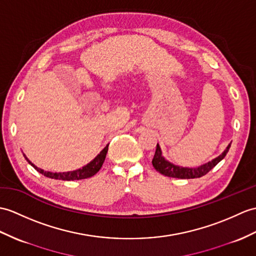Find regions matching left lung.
I'll list each match as a JSON object with an SVG mask.
<instances>
[{"instance_id":"left-lung-1","label":"left lung","mask_w":256,"mask_h":256,"mask_svg":"<svg viewBox=\"0 0 256 256\" xmlns=\"http://www.w3.org/2000/svg\"><path fill=\"white\" fill-rule=\"evenodd\" d=\"M230 145L231 144L228 145V147L226 148V150L220 156H218L217 158L212 160L210 162L200 166L198 168H183L167 162V160L162 157V150H160L159 145L157 144L156 152H155V156L152 158V164L154 166V168H155L159 174H162L166 176L178 178V179H195V178H200L207 174L219 162H222V160L226 157V155H227Z\"/></svg>"}]
</instances>
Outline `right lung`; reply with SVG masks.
I'll return each mask as SVG.
<instances>
[{
  "label": "right lung",
  "instance_id": "add662e5",
  "mask_svg": "<svg viewBox=\"0 0 256 256\" xmlns=\"http://www.w3.org/2000/svg\"><path fill=\"white\" fill-rule=\"evenodd\" d=\"M108 147L109 145H106L102 150L100 152L99 155L94 158L92 162H89L85 167H82V169L78 170H75V171H70V172H49V171H44V170H41L39 168L36 167L34 166L29 160L26 158L27 162L30 164L32 167L39 171L41 174H44L46 178H50V179H56V180H64V181H74V180H82V179H88V178H90L92 176H94L97 174V172L100 170V168L102 167L104 162L106 159V152H108Z\"/></svg>",
  "mask_w": 256,
  "mask_h": 256
}]
</instances>
